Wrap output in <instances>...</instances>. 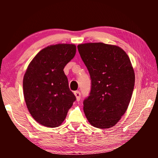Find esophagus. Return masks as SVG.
Masks as SVG:
<instances>
[{
	"label": "esophagus",
	"instance_id": "34e87169",
	"mask_svg": "<svg viewBox=\"0 0 158 158\" xmlns=\"http://www.w3.org/2000/svg\"><path fill=\"white\" fill-rule=\"evenodd\" d=\"M75 97H76V99L77 101H80V99H81V93L80 91H75L74 93Z\"/></svg>",
	"mask_w": 158,
	"mask_h": 158
}]
</instances>
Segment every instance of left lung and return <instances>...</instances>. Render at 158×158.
Returning a JSON list of instances; mask_svg holds the SVG:
<instances>
[{
    "mask_svg": "<svg viewBox=\"0 0 158 158\" xmlns=\"http://www.w3.org/2000/svg\"><path fill=\"white\" fill-rule=\"evenodd\" d=\"M77 49L91 79L89 96L83 101L86 118L96 128L114 127L133 93L135 75L130 60L120 47L101 42L79 44Z\"/></svg>",
    "mask_w": 158,
    "mask_h": 158,
    "instance_id": "1",
    "label": "left lung"
}]
</instances>
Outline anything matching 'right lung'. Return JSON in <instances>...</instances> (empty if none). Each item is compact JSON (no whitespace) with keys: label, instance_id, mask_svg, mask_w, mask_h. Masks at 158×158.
Here are the masks:
<instances>
[{"label":"right lung","instance_id":"add662e5","mask_svg":"<svg viewBox=\"0 0 158 158\" xmlns=\"http://www.w3.org/2000/svg\"><path fill=\"white\" fill-rule=\"evenodd\" d=\"M75 52V44L51 45L28 66L23 80L26 104L32 117L43 126L59 127L76 100L63 71Z\"/></svg>","mask_w":158,"mask_h":158}]
</instances>
